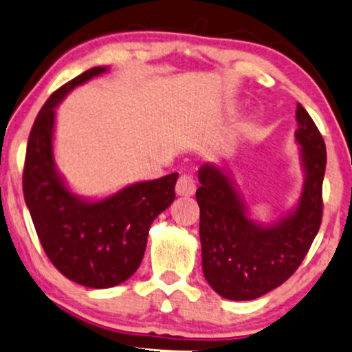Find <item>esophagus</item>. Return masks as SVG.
<instances>
[{
    "label": "esophagus",
    "mask_w": 352,
    "mask_h": 352,
    "mask_svg": "<svg viewBox=\"0 0 352 352\" xmlns=\"http://www.w3.org/2000/svg\"><path fill=\"white\" fill-rule=\"evenodd\" d=\"M175 190L182 197L193 195L197 190V184H195V179H193V175H190V173H184V175H180L179 180H177Z\"/></svg>",
    "instance_id": "esophagus-1"
}]
</instances>
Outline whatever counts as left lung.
Wrapping results in <instances>:
<instances>
[{
	"label": "left lung",
	"mask_w": 352,
	"mask_h": 352,
	"mask_svg": "<svg viewBox=\"0 0 352 352\" xmlns=\"http://www.w3.org/2000/svg\"><path fill=\"white\" fill-rule=\"evenodd\" d=\"M296 120L306 182L298 208L280 223L260 227L248 220L232 182L215 165L199 172L201 268L208 285L227 300H254L281 286L302 263L321 227L324 139L301 104Z\"/></svg>",
	"instance_id": "1"
}]
</instances>
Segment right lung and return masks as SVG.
Segmentation results:
<instances>
[{
	"label": "right lung",
	"mask_w": 352,
	"mask_h": 352,
	"mask_svg": "<svg viewBox=\"0 0 352 352\" xmlns=\"http://www.w3.org/2000/svg\"><path fill=\"white\" fill-rule=\"evenodd\" d=\"M92 67L46 100L30 132L23 192L44 253L56 270L87 288H112L142 263L151 223L175 199L179 173L140 182L106 200L82 201L64 187L52 162L54 109L79 84L102 74Z\"/></svg>",
	"instance_id": "add662e5"
}]
</instances>
